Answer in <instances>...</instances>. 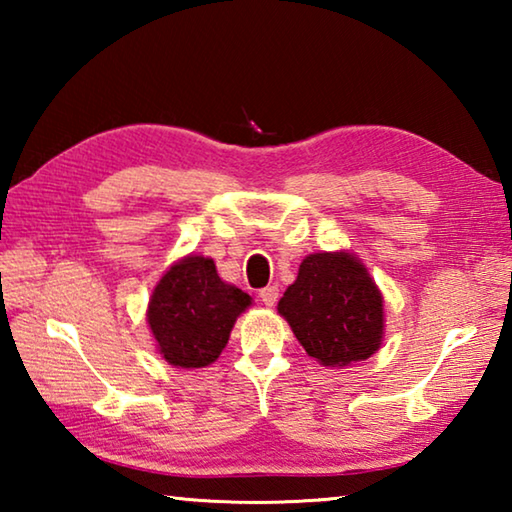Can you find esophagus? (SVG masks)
Instances as JSON below:
<instances>
[{"label": "esophagus", "instance_id": "esophagus-1", "mask_svg": "<svg viewBox=\"0 0 512 512\" xmlns=\"http://www.w3.org/2000/svg\"><path fill=\"white\" fill-rule=\"evenodd\" d=\"M259 298H262V302L266 307H273L277 298H280V289L275 287V284H271V287H264L262 291H259Z\"/></svg>", "mask_w": 512, "mask_h": 512}]
</instances>
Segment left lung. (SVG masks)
Returning <instances> with one entry per match:
<instances>
[{
    "instance_id": "1",
    "label": "left lung",
    "mask_w": 512,
    "mask_h": 512,
    "mask_svg": "<svg viewBox=\"0 0 512 512\" xmlns=\"http://www.w3.org/2000/svg\"><path fill=\"white\" fill-rule=\"evenodd\" d=\"M384 298L366 268L348 253L302 259L298 280L284 291L277 311L323 366L341 368L368 359L384 334Z\"/></svg>"
}]
</instances>
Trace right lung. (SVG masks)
<instances>
[{
	"label": "right lung",
	"instance_id": "add662e5",
	"mask_svg": "<svg viewBox=\"0 0 512 512\" xmlns=\"http://www.w3.org/2000/svg\"><path fill=\"white\" fill-rule=\"evenodd\" d=\"M250 296L216 275L207 257H185L173 264L149 305V325L160 354L173 366L203 368L219 359L237 316Z\"/></svg>",
	"mask_w": 512,
	"mask_h": 512
}]
</instances>
